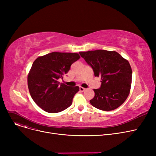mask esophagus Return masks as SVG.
<instances>
[{"instance_id": "34e87169", "label": "esophagus", "mask_w": 156, "mask_h": 156, "mask_svg": "<svg viewBox=\"0 0 156 156\" xmlns=\"http://www.w3.org/2000/svg\"><path fill=\"white\" fill-rule=\"evenodd\" d=\"M85 88H83V87H80V92H83V91H85Z\"/></svg>"}]
</instances>
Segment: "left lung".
Here are the masks:
<instances>
[{
	"label": "left lung",
	"mask_w": 156,
	"mask_h": 156,
	"mask_svg": "<svg viewBox=\"0 0 156 156\" xmlns=\"http://www.w3.org/2000/svg\"><path fill=\"white\" fill-rule=\"evenodd\" d=\"M94 73L101 78L99 89H94L95 96L90 101L97 109L112 111L123 103L129 95L132 71L129 62L115 51L96 50L80 52Z\"/></svg>",
	"instance_id": "left-lung-1"
}]
</instances>
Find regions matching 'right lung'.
Segmentation results:
<instances>
[{
  "label": "right lung",
  "mask_w": 156,
  "mask_h": 156,
  "mask_svg": "<svg viewBox=\"0 0 156 156\" xmlns=\"http://www.w3.org/2000/svg\"><path fill=\"white\" fill-rule=\"evenodd\" d=\"M80 58L77 53L52 52L34 62L28 76L31 97L40 108L47 112H61L72 104L79 87L60 83L73 63Z\"/></svg>",
  "instance_id": "1"
}]
</instances>
